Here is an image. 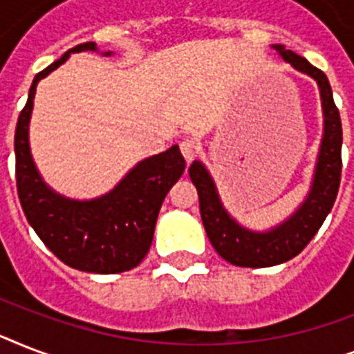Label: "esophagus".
<instances>
[{
    "instance_id": "obj_1",
    "label": "esophagus",
    "mask_w": 354,
    "mask_h": 354,
    "mask_svg": "<svg viewBox=\"0 0 354 354\" xmlns=\"http://www.w3.org/2000/svg\"><path fill=\"white\" fill-rule=\"evenodd\" d=\"M180 150H182V154H183V158H185V161H187V163H191V161L196 158V154H198L200 147H198V143L194 141V139L187 138V139H183L182 143H180Z\"/></svg>"
}]
</instances>
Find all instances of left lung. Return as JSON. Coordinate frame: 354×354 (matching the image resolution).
<instances>
[{"mask_svg":"<svg viewBox=\"0 0 354 354\" xmlns=\"http://www.w3.org/2000/svg\"><path fill=\"white\" fill-rule=\"evenodd\" d=\"M272 47L292 68L313 77L319 88L324 138L307 198L285 222L270 227L268 232H253L241 226L222 205L215 182L204 163L193 161L189 167L191 182L198 191L200 215L211 244L227 263L246 268L275 266L301 253L333 209L342 178V121L327 75L314 68L307 58L285 49V46Z\"/></svg>","mask_w":354,"mask_h":354,"instance_id":"left-lung-1","label":"left lung"}]
</instances>
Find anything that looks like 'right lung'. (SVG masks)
I'll return each instance as SVG.
<instances>
[{
	"label": "right lung",
	"instance_id": "add662e5",
	"mask_svg": "<svg viewBox=\"0 0 354 354\" xmlns=\"http://www.w3.org/2000/svg\"><path fill=\"white\" fill-rule=\"evenodd\" d=\"M80 51H97L95 41L69 49L32 80L14 133L16 185L29 224L64 264L91 274H118L136 268L149 252L160 207L185 171V160L178 145H172L165 152L139 161L110 193L93 200L66 198L46 185L29 147L36 86L71 53Z\"/></svg>",
	"mask_w": 354,
	"mask_h": 354
}]
</instances>
